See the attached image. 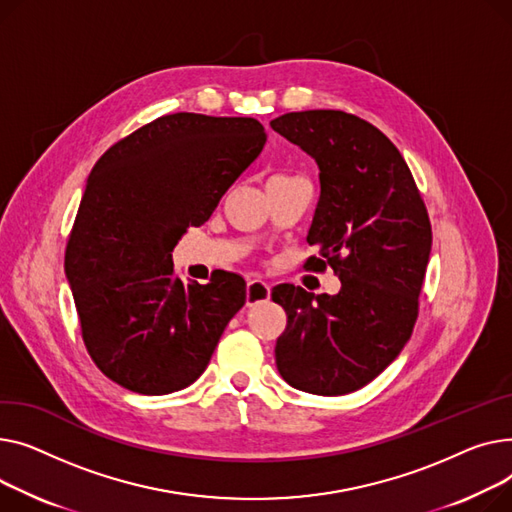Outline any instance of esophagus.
<instances>
[{"mask_svg": "<svg viewBox=\"0 0 512 512\" xmlns=\"http://www.w3.org/2000/svg\"><path fill=\"white\" fill-rule=\"evenodd\" d=\"M268 297H270V285H268L266 281H262V279H252V281H248V291H246V302H248V306L266 302Z\"/></svg>", "mask_w": 512, "mask_h": 512, "instance_id": "1", "label": "esophagus"}]
</instances>
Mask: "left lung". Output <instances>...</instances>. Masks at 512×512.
Listing matches in <instances>:
<instances>
[{"label":"left lung","mask_w":512,"mask_h":512,"mask_svg":"<svg viewBox=\"0 0 512 512\" xmlns=\"http://www.w3.org/2000/svg\"><path fill=\"white\" fill-rule=\"evenodd\" d=\"M270 128L310 155L320 198L306 266H333L337 295L289 283L273 289L287 326L275 362L293 388L347 395L372 382L411 337L432 250V227L413 175L378 128L345 111L285 113Z\"/></svg>","instance_id":"left-lung-1"}]
</instances>
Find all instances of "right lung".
<instances>
[{
  "mask_svg": "<svg viewBox=\"0 0 512 512\" xmlns=\"http://www.w3.org/2000/svg\"><path fill=\"white\" fill-rule=\"evenodd\" d=\"M264 142L254 117L173 113L113 144L90 171L64 268L84 345L119 386L140 395L190 386L246 304L242 277L184 283L171 252Z\"/></svg>",
  "mask_w": 512,
  "mask_h": 512,
  "instance_id": "add662e5",
  "label": "right lung"
}]
</instances>
